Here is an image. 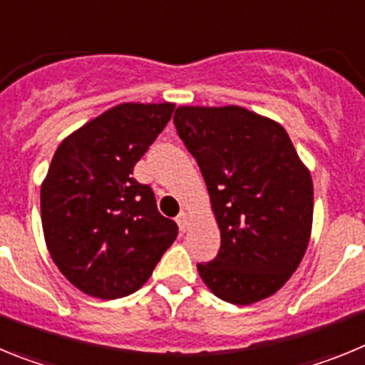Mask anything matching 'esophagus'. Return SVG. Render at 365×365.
<instances>
[{"label":"esophagus","mask_w":365,"mask_h":365,"mask_svg":"<svg viewBox=\"0 0 365 365\" xmlns=\"http://www.w3.org/2000/svg\"><path fill=\"white\" fill-rule=\"evenodd\" d=\"M177 225H179V228L182 232H186V228H188V225H190V219H188V214H186V212H180L179 215H177Z\"/></svg>","instance_id":"obj_1"}]
</instances>
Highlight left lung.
Here are the masks:
<instances>
[{
    "label": "left lung",
    "mask_w": 365,
    "mask_h": 365,
    "mask_svg": "<svg viewBox=\"0 0 365 365\" xmlns=\"http://www.w3.org/2000/svg\"><path fill=\"white\" fill-rule=\"evenodd\" d=\"M173 124L197 160L221 230L217 256L197 263L217 298L250 305L298 269L312 227V180L278 122L240 106L177 108Z\"/></svg>",
    "instance_id": "obj_1"
}]
</instances>
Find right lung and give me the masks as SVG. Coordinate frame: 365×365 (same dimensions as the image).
<instances>
[{
	"instance_id": "1",
	"label": "right lung",
	"mask_w": 365,
	"mask_h": 365,
	"mask_svg": "<svg viewBox=\"0 0 365 365\" xmlns=\"http://www.w3.org/2000/svg\"><path fill=\"white\" fill-rule=\"evenodd\" d=\"M175 106L120 104L58 146L41 185L51 257L76 289L100 299L133 294L172 247L179 227L157 210L133 168Z\"/></svg>"
}]
</instances>
